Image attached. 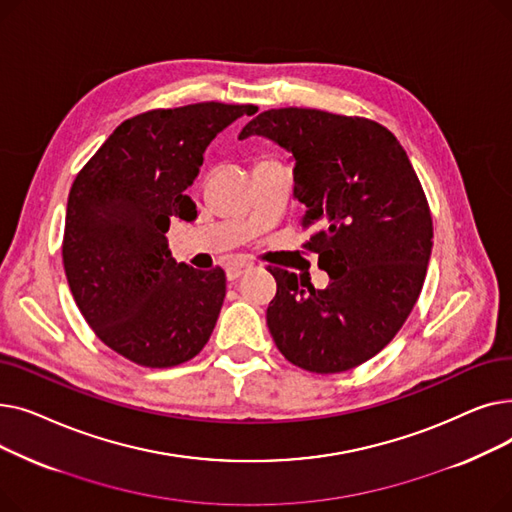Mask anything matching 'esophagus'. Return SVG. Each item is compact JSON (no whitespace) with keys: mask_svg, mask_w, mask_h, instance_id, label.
Returning a JSON list of instances; mask_svg holds the SVG:
<instances>
[{"mask_svg":"<svg viewBox=\"0 0 512 512\" xmlns=\"http://www.w3.org/2000/svg\"><path fill=\"white\" fill-rule=\"evenodd\" d=\"M249 270H251V265H247V263H230L226 267V276H228V280H238L242 274H247Z\"/></svg>","mask_w":512,"mask_h":512,"instance_id":"esophagus-1","label":"esophagus"}]
</instances>
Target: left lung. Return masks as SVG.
Returning <instances> with one entry per match:
<instances>
[{
	"label": "left lung",
	"instance_id": "left-lung-1",
	"mask_svg": "<svg viewBox=\"0 0 512 512\" xmlns=\"http://www.w3.org/2000/svg\"><path fill=\"white\" fill-rule=\"evenodd\" d=\"M290 153L292 195L305 205L307 249L330 274L324 290L270 267L267 307L280 353L313 373L353 369L396 336L413 311L434 247L432 213L407 151L378 122L303 107L253 118L238 139Z\"/></svg>",
	"mask_w": 512,
	"mask_h": 512
}]
</instances>
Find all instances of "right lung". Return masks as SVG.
I'll return each mask as SVG.
<instances>
[{"label": "right lung", "mask_w": 512, "mask_h": 512, "mask_svg": "<svg viewBox=\"0 0 512 512\" xmlns=\"http://www.w3.org/2000/svg\"><path fill=\"white\" fill-rule=\"evenodd\" d=\"M255 105L195 103L122 122L76 176L66 209L64 270L97 338L143 367L201 353L224 297L222 267L201 272L172 257L174 218L193 222L186 195L218 134Z\"/></svg>", "instance_id": "right-lung-1"}]
</instances>
